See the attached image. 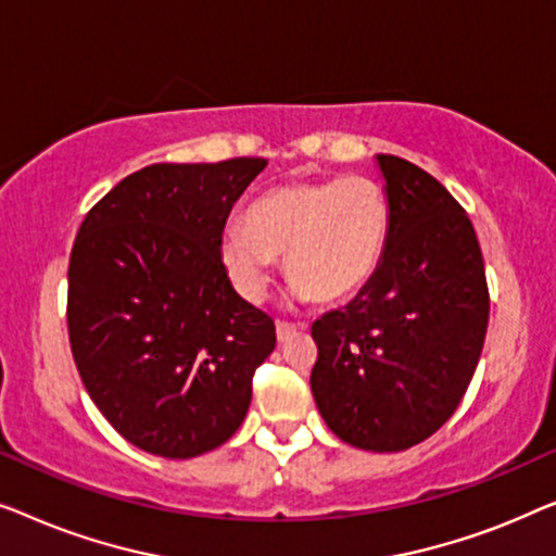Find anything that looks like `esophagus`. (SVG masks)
<instances>
[{
    "instance_id": "1",
    "label": "esophagus",
    "mask_w": 556,
    "mask_h": 556,
    "mask_svg": "<svg viewBox=\"0 0 556 556\" xmlns=\"http://www.w3.org/2000/svg\"><path fill=\"white\" fill-rule=\"evenodd\" d=\"M300 330H307V325H302V323H296V325L294 323H277V340L285 342Z\"/></svg>"
}]
</instances>
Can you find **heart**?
<instances>
[{
	"mask_svg": "<svg viewBox=\"0 0 556 556\" xmlns=\"http://www.w3.org/2000/svg\"><path fill=\"white\" fill-rule=\"evenodd\" d=\"M390 239V201L367 176L289 181L256 199L247 224H231L222 262L241 296L264 300L275 279V256L302 296L345 302L378 275Z\"/></svg>",
	"mask_w": 556,
	"mask_h": 556,
	"instance_id": "1",
	"label": "heart"
}]
</instances>
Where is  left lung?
<instances>
[{"mask_svg": "<svg viewBox=\"0 0 556 556\" xmlns=\"http://www.w3.org/2000/svg\"><path fill=\"white\" fill-rule=\"evenodd\" d=\"M390 239L378 275L312 325V395L355 448L405 451L458 408L489 327V287L464 206L416 163L378 155Z\"/></svg>", "mask_w": 556, "mask_h": 556, "instance_id": "1", "label": "left lung"}]
</instances>
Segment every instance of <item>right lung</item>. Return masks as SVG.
Here are the masks:
<instances>
[{
    "instance_id": "obj_1",
    "label": "right lung",
    "mask_w": 556,
    "mask_h": 556,
    "mask_svg": "<svg viewBox=\"0 0 556 556\" xmlns=\"http://www.w3.org/2000/svg\"><path fill=\"white\" fill-rule=\"evenodd\" d=\"M264 159L153 163L88 211L67 269L83 386L140 451L193 458L237 433L277 345L222 262L229 211Z\"/></svg>"
}]
</instances>
